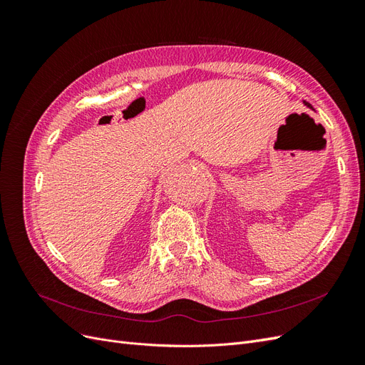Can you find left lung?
<instances>
[{
	"instance_id": "left-lung-1",
	"label": "left lung",
	"mask_w": 365,
	"mask_h": 365,
	"mask_svg": "<svg viewBox=\"0 0 365 365\" xmlns=\"http://www.w3.org/2000/svg\"><path fill=\"white\" fill-rule=\"evenodd\" d=\"M303 103H304V105H306V106H309V108H312V106H311V105H309V103H307V102H304V101H303Z\"/></svg>"
}]
</instances>
